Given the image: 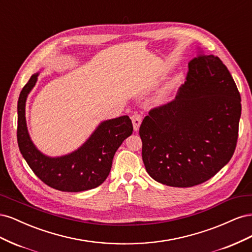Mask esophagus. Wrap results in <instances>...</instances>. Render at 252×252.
Here are the masks:
<instances>
[{"label":"esophagus","instance_id":"obj_1","mask_svg":"<svg viewBox=\"0 0 252 252\" xmlns=\"http://www.w3.org/2000/svg\"><path fill=\"white\" fill-rule=\"evenodd\" d=\"M131 121H132V125H133V129L135 131L139 130L140 125L142 123V116L139 113H134L131 116Z\"/></svg>","mask_w":252,"mask_h":252}]
</instances>
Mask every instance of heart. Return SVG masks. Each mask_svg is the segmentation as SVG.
<instances>
[{"label":"heart","instance_id":"b5f03b06","mask_svg":"<svg viewBox=\"0 0 252 252\" xmlns=\"http://www.w3.org/2000/svg\"><path fill=\"white\" fill-rule=\"evenodd\" d=\"M167 90H169V89H167ZM167 94H168V91H166V90H165V91H163V93H162L161 94H159L158 100H159V101H162L163 98H165V97H166V95H167Z\"/></svg>","mask_w":252,"mask_h":252}]
</instances>
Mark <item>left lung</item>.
<instances>
[{
  "label": "left lung",
  "instance_id": "1",
  "mask_svg": "<svg viewBox=\"0 0 252 252\" xmlns=\"http://www.w3.org/2000/svg\"><path fill=\"white\" fill-rule=\"evenodd\" d=\"M241 110L238 87L220 58L190 61L174 100L150 109L141 124L148 174L182 188L211 179L234 154Z\"/></svg>",
  "mask_w": 252,
  "mask_h": 252
}]
</instances>
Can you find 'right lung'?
Here are the masks:
<instances>
[{
  "instance_id": "right-lung-1",
  "label": "right lung",
  "mask_w": 252,
  "mask_h": 252,
  "mask_svg": "<svg viewBox=\"0 0 252 252\" xmlns=\"http://www.w3.org/2000/svg\"><path fill=\"white\" fill-rule=\"evenodd\" d=\"M36 80L34 73L23 87L18 101L17 138L23 158L37 178L60 191L80 192L100 186L108 177L116 151L133 131L131 120L123 116L103 122L86 143L70 155L44 156L30 140L25 119L26 98Z\"/></svg>"
}]
</instances>
